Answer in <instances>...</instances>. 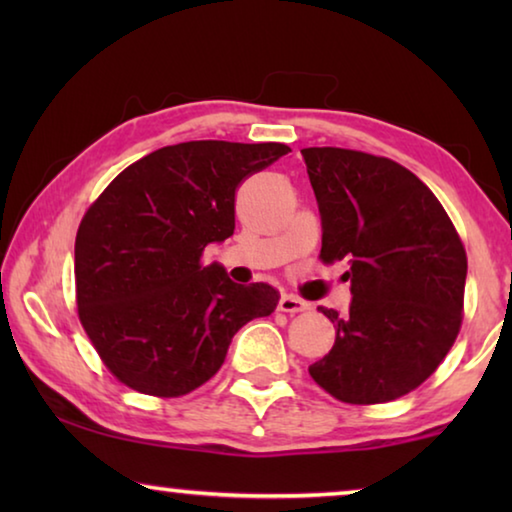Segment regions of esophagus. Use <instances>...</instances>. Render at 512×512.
<instances>
[{"label":"esophagus","mask_w":512,"mask_h":512,"mask_svg":"<svg viewBox=\"0 0 512 512\" xmlns=\"http://www.w3.org/2000/svg\"><path fill=\"white\" fill-rule=\"evenodd\" d=\"M277 309L284 311V314H298V311L309 309V302H305L298 296H293V293H284L280 302H277Z\"/></svg>","instance_id":"esophagus-1"}]
</instances>
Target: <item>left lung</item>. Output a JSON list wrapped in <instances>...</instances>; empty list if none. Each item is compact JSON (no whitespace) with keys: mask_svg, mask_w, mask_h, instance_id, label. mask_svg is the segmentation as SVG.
Masks as SVG:
<instances>
[{"mask_svg":"<svg viewBox=\"0 0 512 512\" xmlns=\"http://www.w3.org/2000/svg\"><path fill=\"white\" fill-rule=\"evenodd\" d=\"M323 221L325 264L350 259L345 316L318 307L336 339L309 375L348 404L397 400L429 379L463 323L467 255L422 180L388 158L302 149Z\"/></svg>","mask_w":512,"mask_h":512,"instance_id":"8db88e82","label":"left lung"}]
</instances>
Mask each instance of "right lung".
<instances>
[{
	"instance_id": "add662e5",
	"label": "right lung",
	"mask_w": 512,
	"mask_h": 512,
	"mask_svg": "<svg viewBox=\"0 0 512 512\" xmlns=\"http://www.w3.org/2000/svg\"><path fill=\"white\" fill-rule=\"evenodd\" d=\"M291 149L280 142L198 140L126 167L76 232V307L94 350L121 384L153 397L196 391L223 366L248 320L280 293L235 284L203 250L235 232V192Z\"/></svg>"
}]
</instances>
